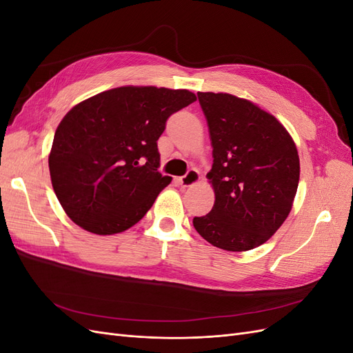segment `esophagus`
Wrapping results in <instances>:
<instances>
[{"mask_svg":"<svg viewBox=\"0 0 353 353\" xmlns=\"http://www.w3.org/2000/svg\"><path fill=\"white\" fill-rule=\"evenodd\" d=\"M199 181H200V174L197 169H190L184 176L178 178V183L181 187H191V185L197 184Z\"/></svg>","mask_w":353,"mask_h":353,"instance_id":"34e87169","label":"esophagus"}]
</instances>
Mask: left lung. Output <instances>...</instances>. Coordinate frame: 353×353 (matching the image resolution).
I'll return each instance as SVG.
<instances>
[{"label":"left lung","instance_id":"obj_1","mask_svg":"<svg viewBox=\"0 0 353 353\" xmlns=\"http://www.w3.org/2000/svg\"><path fill=\"white\" fill-rule=\"evenodd\" d=\"M213 165L215 203L193 225L215 248L245 252L268 241L287 219L301 175L292 135L275 116L227 92H197Z\"/></svg>","mask_w":353,"mask_h":353}]
</instances>
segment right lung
I'll use <instances>...</instances> for the list:
<instances>
[{
  "instance_id": "1",
  "label": "right lung",
  "mask_w": 353,
  "mask_h": 353,
  "mask_svg": "<svg viewBox=\"0 0 353 353\" xmlns=\"http://www.w3.org/2000/svg\"><path fill=\"white\" fill-rule=\"evenodd\" d=\"M193 101L188 90L128 85L72 108L48 156L51 184L66 215L99 236L135 225L172 181L157 170V140L168 117Z\"/></svg>"
}]
</instances>
